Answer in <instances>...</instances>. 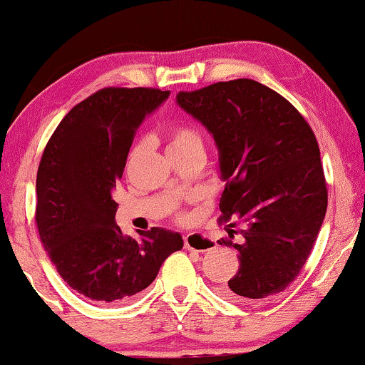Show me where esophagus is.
<instances>
[{
  "label": "esophagus",
  "mask_w": 365,
  "mask_h": 365,
  "mask_svg": "<svg viewBox=\"0 0 365 365\" xmlns=\"http://www.w3.org/2000/svg\"><path fill=\"white\" fill-rule=\"evenodd\" d=\"M184 246L187 250H194V252H207L215 246V243L202 233H189L184 236Z\"/></svg>",
  "instance_id": "34e87169"
}]
</instances>
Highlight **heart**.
<instances>
[{"label":"heart","mask_w":365,"mask_h":365,"mask_svg":"<svg viewBox=\"0 0 365 365\" xmlns=\"http://www.w3.org/2000/svg\"><path fill=\"white\" fill-rule=\"evenodd\" d=\"M168 140H169L168 149L186 148V145H191V144H202L200 132L194 129V127L184 125V124L173 125L171 129L168 130ZM137 150H139V145L132 150V155H134Z\"/></svg>","instance_id":"obj_1"}]
</instances>
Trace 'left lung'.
<instances>
[{"mask_svg":"<svg viewBox=\"0 0 365 365\" xmlns=\"http://www.w3.org/2000/svg\"><path fill=\"white\" fill-rule=\"evenodd\" d=\"M178 103L215 137L226 181L220 223L240 253L236 275L221 287L233 302L269 298L304 268L327 211V181L317 137L300 112L252 78L179 92ZM240 235L238 244L230 241Z\"/></svg>","mask_w":365,"mask_h":365,"instance_id":"1","label":"left lung"}]
</instances>
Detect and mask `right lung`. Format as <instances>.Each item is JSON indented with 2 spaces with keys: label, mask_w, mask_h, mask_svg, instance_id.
Segmentation results:
<instances>
[{
  "label": "right lung",
  "mask_w": 365,
  "mask_h": 365,
  "mask_svg": "<svg viewBox=\"0 0 365 365\" xmlns=\"http://www.w3.org/2000/svg\"><path fill=\"white\" fill-rule=\"evenodd\" d=\"M168 96L145 87L97 90L63 117L38 165L41 245L67 285L98 304L148 288L164 259L182 248L181 235L163 228L125 236L112 197L135 130Z\"/></svg>",
  "instance_id": "add662e5"
}]
</instances>
